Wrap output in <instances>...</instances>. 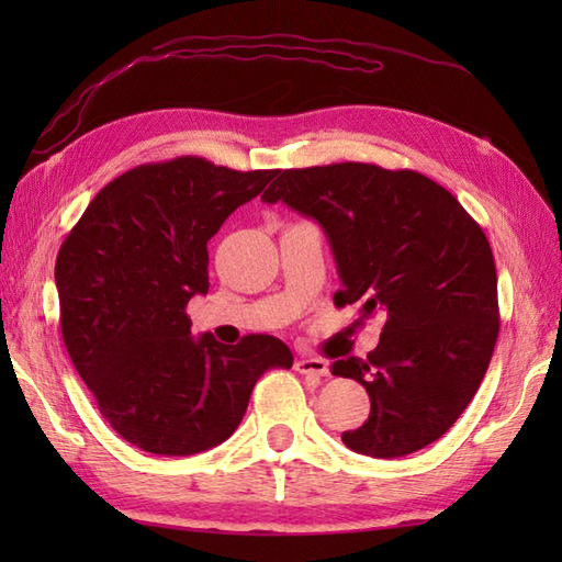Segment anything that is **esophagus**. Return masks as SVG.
Wrapping results in <instances>:
<instances>
[{
	"instance_id": "esophagus-1",
	"label": "esophagus",
	"mask_w": 562,
	"mask_h": 562,
	"mask_svg": "<svg viewBox=\"0 0 562 562\" xmlns=\"http://www.w3.org/2000/svg\"><path fill=\"white\" fill-rule=\"evenodd\" d=\"M294 367H296V372L308 374V376H326L328 374V362L321 360V357H300Z\"/></svg>"
}]
</instances>
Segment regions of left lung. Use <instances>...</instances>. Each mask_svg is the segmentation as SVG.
Segmentation results:
<instances>
[{
  "instance_id": "8db88e82",
  "label": "left lung",
  "mask_w": 562,
  "mask_h": 562,
  "mask_svg": "<svg viewBox=\"0 0 562 562\" xmlns=\"http://www.w3.org/2000/svg\"><path fill=\"white\" fill-rule=\"evenodd\" d=\"M260 200L321 224L342 282L336 306L384 318L367 360L330 367L372 401L367 423L342 432L345 447L396 459L432 445L479 391L499 330L481 226L427 176L360 161L280 171Z\"/></svg>"
}]
</instances>
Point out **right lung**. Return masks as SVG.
<instances>
[{"instance_id":"obj_1","label":"right lung","mask_w":562,"mask_h":562,"mask_svg":"<svg viewBox=\"0 0 562 562\" xmlns=\"http://www.w3.org/2000/svg\"><path fill=\"white\" fill-rule=\"evenodd\" d=\"M278 171L200 157L142 164L89 202L59 246L55 284L67 352L105 420L130 445L190 457L234 435L256 381L294 357L272 336L222 345L190 336L207 294V241Z\"/></svg>"}]
</instances>
